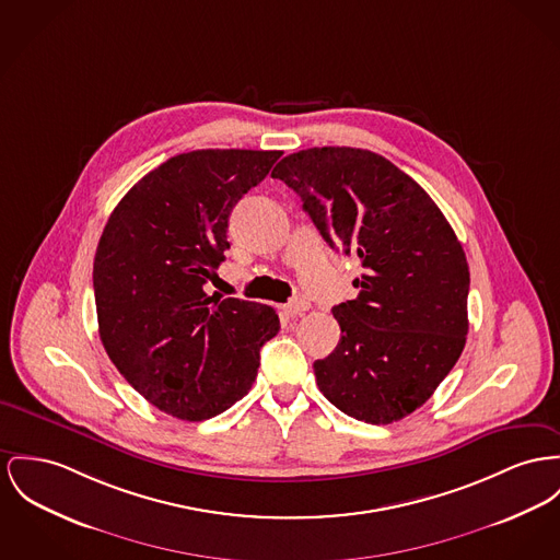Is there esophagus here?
Here are the masks:
<instances>
[{
  "label": "esophagus",
  "mask_w": 560,
  "mask_h": 560,
  "mask_svg": "<svg viewBox=\"0 0 560 560\" xmlns=\"http://www.w3.org/2000/svg\"><path fill=\"white\" fill-rule=\"evenodd\" d=\"M310 310V303L305 301V299H293V301H289L287 305H284V312L289 314V316H301L303 312H307Z\"/></svg>",
  "instance_id": "obj_1"
}]
</instances>
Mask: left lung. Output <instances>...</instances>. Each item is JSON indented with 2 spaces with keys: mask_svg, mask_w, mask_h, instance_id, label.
Here are the masks:
<instances>
[{
  "mask_svg": "<svg viewBox=\"0 0 560 560\" xmlns=\"http://www.w3.org/2000/svg\"><path fill=\"white\" fill-rule=\"evenodd\" d=\"M303 201L325 242L357 255L359 298L334 307L336 350L314 363L337 410L390 424L420 408L467 339L469 265L452 226L416 180L372 150L293 152L271 172Z\"/></svg>",
  "mask_w": 560,
  "mask_h": 560,
  "instance_id": "obj_1",
  "label": "left lung"
}]
</instances>
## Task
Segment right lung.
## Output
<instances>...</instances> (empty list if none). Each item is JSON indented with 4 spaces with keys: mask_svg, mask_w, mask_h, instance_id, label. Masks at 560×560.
<instances>
[{
    "mask_svg": "<svg viewBox=\"0 0 560 560\" xmlns=\"http://www.w3.org/2000/svg\"><path fill=\"white\" fill-rule=\"evenodd\" d=\"M280 150L176 154L114 208L93 262L100 337L116 370L154 408L206 420L253 386L273 307L206 295L224 261L233 206Z\"/></svg>",
    "mask_w": 560,
    "mask_h": 560,
    "instance_id": "add662e5",
    "label": "right lung"
}]
</instances>
